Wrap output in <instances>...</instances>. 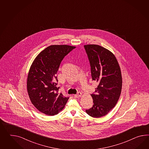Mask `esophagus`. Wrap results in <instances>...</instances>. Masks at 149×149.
<instances>
[{"label": "esophagus", "instance_id": "1", "mask_svg": "<svg viewBox=\"0 0 149 149\" xmlns=\"http://www.w3.org/2000/svg\"><path fill=\"white\" fill-rule=\"evenodd\" d=\"M81 96H82V93H80V92H79L77 94L74 95V97H75V98H79Z\"/></svg>", "mask_w": 149, "mask_h": 149}]
</instances>
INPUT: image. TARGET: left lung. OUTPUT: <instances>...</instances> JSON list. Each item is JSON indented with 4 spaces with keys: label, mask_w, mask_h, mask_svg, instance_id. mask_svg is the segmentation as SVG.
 <instances>
[{
    "label": "left lung",
    "mask_w": 149,
    "mask_h": 149,
    "mask_svg": "<svg viewBox=\"0 0 149 149\" xmlns=\"http://www.w3.org/2000/svg\"><path fill=\"white\" fill-rule=\"evenodd\" d=\"M91 67L93 80L97 82L95 94L91 95L94 104L86 111L89 116H105L116 105L122 91L120 65L112 52L97 45L84 46Z\"/></svg>",
    "instance_id": "left-lung-1"
}]
</instances>
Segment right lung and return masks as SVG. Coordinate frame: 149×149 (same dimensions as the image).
Wrapping results in <instances>:
<instances>
[{"mask_svg": "<svg viewBox=\"0 0 149 149\" xmlns=\"http://www.w3.org/2000/svg\"><path fill=\"white\" fill-rule=\"evenodd\" d=\"M76 47L51 45L37 55L30 67L27 89L34 106L47 115L58 114L64 108L69 97L58 93L56 74L65 56Z\"/></svg>", "mask_w": 149, "mask_h": 149, "instance_id": "obj_1", "label": "right lung"}]
</instances>
